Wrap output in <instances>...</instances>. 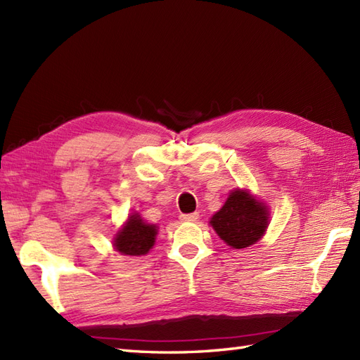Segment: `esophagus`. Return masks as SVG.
Listing matches in <instances>:
<instances>
[{"label":"esophagus","mask_w":360,"mask_h":360,"mask_svg":"<svg viewBox=\"0 0 360 360\" xmlns=\"http://www.w3.org/2000/svg\"><path fill=\"white\" fill-rule=\"evenodd\" d=\"M198 217H199V213H190V214H181L179 216L182 222H195Z\"/></svg>","instance_id":"34e87169"}]
</instances>
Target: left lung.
I'll return each mask as SVG.
<instances>
[{
    "label": "left lung",
    "instance_id": "1",
    "mask_svg": "<svg viewBox=\"0 0 360 360\" xmlns=\"http://www.w3.org/2000/svg\"><path fill=\"white\" fill-rule=\"evenodd\" d=\"M210 224L228 246L243 250L264 236L269 225V210L248 190L236 188Z\"/></svg>",
    "mask_w": 360,
    "mask_h": 360
}]
</instances>
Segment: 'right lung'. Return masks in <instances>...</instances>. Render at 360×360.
Masks as SVG:
<instances>
[{
    "label": "right lung",
    "instance_id": "1",
    "mask_svg": "<svg viewBox=\"0 0 360 360\" xmlns=\"http://www.w3.org/2000/svg\"><path fill=\"white\" fill-rule=\"evenodd\" d=\"M156 234H158V228L144 222L138 213H132L115 234L114 248L123 255H146L155 245Z\"/></svg>",
    "mask_w": 360,
    "mask_h": 360
}]
</instances>
